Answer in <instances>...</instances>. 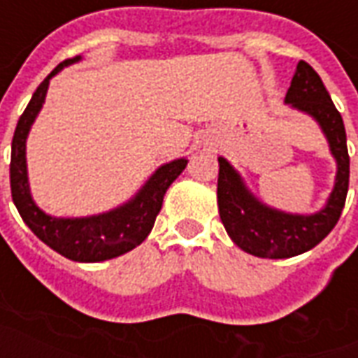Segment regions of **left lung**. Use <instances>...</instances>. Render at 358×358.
I'll return each mask as SVG.
<instances>
[{
	"label": "left lung",
	"instance_id": "left-lung-1",
	"mask_svg": "<svg viewBox=\"0 0 358 358\" xmlns=\"http://www.w3.org/2000/svg\"><path fill=\"white\" fill-rule=\"evenodd\" d=\"M286 103L311 114L320 124L330 141L334 158L338 160V177L324 210L315 215H289L259 204L242 185L231 164L219 158L217 204L227 233L244 252L267 259L294 257L322 242L340 221L349 190L345 125L320 76L305 61L297 64Z\"/></svg>",
	"mask_w": 358,
	"mask_h": 358
}]
</instances>
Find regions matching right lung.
<instances>
[{"label":"right lung","instance_id":"add662e5","mask_svg":"<svg viewBox=\"0 0 358 358\" xmlns=\"http://www.w3.org/2000/svg\"><path fill=\"white\" fill-rule=\"evenodd\" d=\"M80 61V57H72L62 61L57 69L47 76L45 80L34 91L30 103L18 118L17 129L13 135L11 145V196L17 206L20 217L41 242L53 248L64 257L72 262L95 263L112 259L139 246L152 231L154 221L158 217L164 202V194L171 182L181 176L187 168V160L169 162L154 173L143 187L137 196L129 204L118 210L108 211L103 215L85 219H57L49 217L34 204L30 190H28V177H26V135L30 131L34 118L38 116L41 104L45 101L47 85L51 76H55L66 64Z\"/></svg>","mask_w":358,"mask_h":358}]
</instances>
